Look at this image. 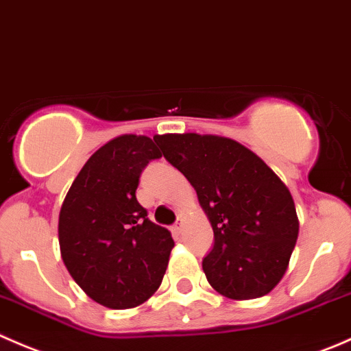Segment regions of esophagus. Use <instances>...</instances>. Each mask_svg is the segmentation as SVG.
Segmentation results:
<instances>
[{
  "mask_svg": "<svg viewBox=\"0 0 351 351\" xmlns=\"http://www.w3.org/2000/svg\"><path fill=\"white\" fill-rule=\"evenodd\" d=\"M182 227H184V220L182 218H179V220H177V223L172 227V232H174V234H180V232H182Z\"/></svg>",
  "mask_w": 351,
  "mask_h": 351,
  "instance_id": "1",
  "label": "esophagus"
}]
</instances>
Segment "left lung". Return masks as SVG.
Segmentation results:
<instances>
[{"label": "left lung", "mask_w": 351, "mask_h": 351, "mask_svg": "<svg viewBox=\"0 0 351 351\" xmlns=\"http://www.w3.org/2000/svg\"><path fill=\"white\" fill-rule=\"evenodd\" d=\"M194 187L213 228L208 283L234 300L269 293L289 268L298 218L289 187L249 148L215 134H155Z\"/></svg>", "instance_id": "obj_1"}]
</instances>
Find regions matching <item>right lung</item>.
I'll list each match as a JSON object with an SVG mask.
<instances>
[{"mask_svg": "<svg viewBox=\"0 0 351 351\" xmlns=\"http://www.w3.org/2000/svg\"><path fill=\"white\" fill-rule=\"evenodd\" d=\"M160 157L152 138H114L86 160L62 201V263L80 289L104 307L143 304L165 275L172 235L136 199L141 171Z\"/></svg>", "mask_w": 351, "mask_h": 351, "instance_id": "add662e5", "label": "right lung"}]
</instances>
